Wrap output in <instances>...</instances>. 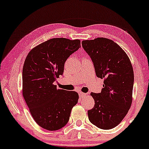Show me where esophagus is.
<instances>
[{"label": "esophagus", "mask_w": 149, "mask_h": 149, "mask_svg": "<svg viewBox=\"0 0 149 149\" xmlns=\"http://www.w3.org/2000/svg\"><path fill=\"white\" fill-rule=\"evenodd\" d=\"M79 97L82 98V97H84V96H86V94H85V93H83V92H79Z\"/></svg>", "instance_id": "obj_1"}]
</instances>
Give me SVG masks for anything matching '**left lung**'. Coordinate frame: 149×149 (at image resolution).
Wrapping results in <instances>:
<instances>
[{"label":"left lung","instance_id":"obj_1","mask_svg":"<svg viewBox=\"0 0 149 149\" xmlns=\"http://www.w3.org/2000/svg\"><path fill=\"white\" fill-rule=\"evenodd\" d=\"M92 59L96 76L104 79L102 92L91 93L94 107L88 111L90 123L109 130L121 123L131 106L134 72L129 57L112 40L98 37L81 42Z\"/></svg>","mask_w":149,"mask_h":149}]
</instances>
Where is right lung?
<instances>
[{"mask_svg":"<svg viewBox=\"0 0 149 149\" xmlns=\"http://www.w3.org/2000/svg\"><path fill=\"white\" fill-rule=\"evenodd\" d=\"M80 40L53 38L32 49L23 68V96L39 126L57 130L68 123L79 96L57 89L54 82L63 75L64 64L80 47Z\"/></svg>","mask_w":149,"mask_h":149,"instance_id":"add662e5","label":"right lung"}]
</instances>
